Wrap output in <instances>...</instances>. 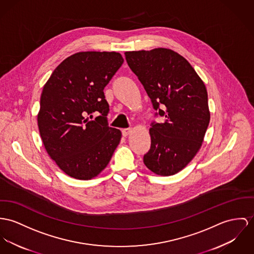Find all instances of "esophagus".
Masks as SVG:
<instances>
[{
  "label": "esophagus",
  "mask_w": 254,
  "mask_h": 254,
  "mask_svg": "<svg viewBox=\"0 0 254 254\" xmlns=\"http://www.w3.org/2000/svg\"><path fill=\"white\" fill-rule=\"evenodd\" d=\"M130 132H131V129H130V128H124V129L122 130V134H123L124 136H127Z\"/></svg>",
  "instance_id": "1"
}]
</instances>
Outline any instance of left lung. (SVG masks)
Wrapping results in <instances>:
<instances>
[{"mask_svg": "<svg viewBox=\"0 0 254 254\" xmlns=\"http://www.w3.org/2000/svg\"><path fill=\"white\" fill-rule=\"evenodd\" d=\"M125 55L151 98L155 117H165L163 123L151 124V148L143 156L144 164L157 175H174L194 157L209 126L205 84L173 50L156 48Z\"/></svg>", "mask_w": 254, "mask_h": 254, "instance_id": "left-lung-1", "label": "left lung"}]
</instances>
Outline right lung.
Instances as JSON below:
<instances>
[{
  "label": "right lung",
  "mask_w": 254,
  "mask_h": 254,
  "mask_svg": "<svg viewBox=\"0 0 254 254\" xmlns=\"http://www.w3.org/2000/svg\"><path fill=\"white\" fill-rule=\"evenodd\" d=\"M123 63L117 52H79L64 60L43 87L40 137L48 155L72 178L98 176L120 143L121 131L108 126L103 89ZM95 112V120L85 118Z\"/></svg>",
  "instance_id": "add662e5"
}]
</instances>
